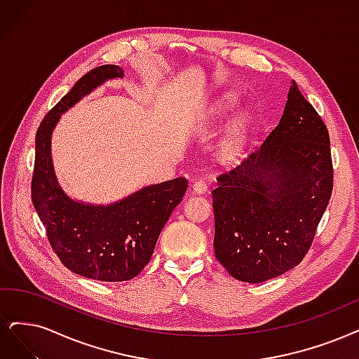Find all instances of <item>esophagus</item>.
<instances>
[{"label": "esophagus", "instance_id": "34e87169", "mask_svg": "<svg viewBox=\"0 0 359 359\" xmlns=\"http://www.w3.org/2000/svg\"><path fill=\"white\" fill-rule=\"evenodd\" d=\"M192 192L196 195H203L207 192V183L204 180H195L192 184Z\"/></svg>", "mask_w": 359, "mask_h": 359}]
</instances>
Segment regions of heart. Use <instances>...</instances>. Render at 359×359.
Segmentation results:
<instances>
[{
	"instance_id": "1",
	"label": "heart",
	"mask_w": 359,
	"mask_h": 359,
	"mask_svg": "<svg viewBox=\"0 0 359 359\" xmlns=\"http://www.w3.org/2000/svg\"><path fill=\"white\" fill-rule=\"evenodd\" d=\"M235 104V96L233 95H226L222 99L217 100V103L213 106L211 109V114L216 116H224ZM248 126H250V118L248 115H241L238 118V121L232 126L231 135L229 137L224 140L220 149V158L223 163H235L241 158L243 151H244V144L247 139V133H248Z\"/></svg>"
}]
</instances>
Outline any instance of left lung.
<instances>
[{"mask_svg":"<svg viewBox=\"0 0 359 359\" xmlns=\"http://www.w3.org/2000/svg\"><path fill=\"white\" fill-rule=\"evenodd\" d=\"M333 192L328 130L293 81L262 148L217 177L215 253L238 281L293 269L309 251Z\"/></svg>","mask_w":359,"mask_h":359,"instance_id":"1","label":"left lung"}]
</instances>
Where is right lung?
I'll use <instances>...</instances> for the list:
<instances>
[{"mask_svg": "<svg viewBox=\"0 0 359 359\" xmlns=\"http://www.w3.org/2000/svg\"><path fill=\"white\" fill-rule=\"evenodd\" d=\"M123 75L116 65L87 72L44 116L35 136L32 203L51 248L72 272L104 283L127 281L142 272L188 188V180L177 177L151 184L109 205H93L74 201L59 187L51 161V133L60 114L104 81Z\"/></svg>", "mask_w": 359, "mask_h": 359, "instance_id": "right-lung-1", "label": "right lung"}]
</instances>
